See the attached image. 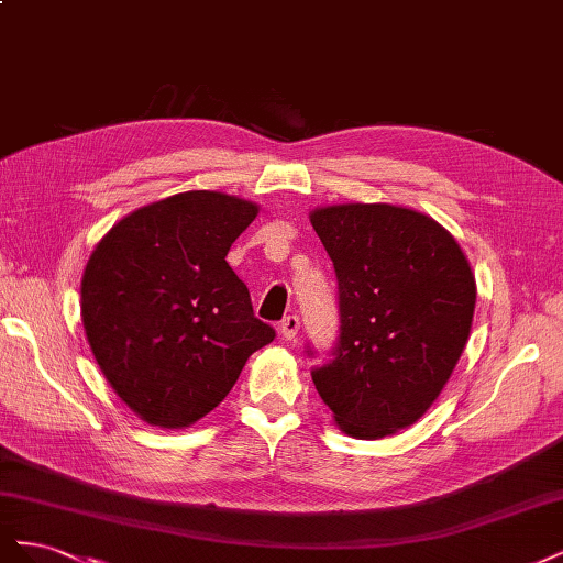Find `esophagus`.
Returning <instances> with one entry per match:
<instances>
[{"instance_id":"1","label":"esophagus","mask_w":563,"mask_h":563,"mask_svg":"<svg viewBox=\"0 0 563 563\" xmlns=\"http://www.w3.org/2000/svg\"><path fill=\"white\" fill-rule=\"evenodd\" d=\"M279 331H282V335H284L286 340H296V338H298V331H300V319H298L296 314H288V317L282 321Z\"/></svg>"}]
</instances>
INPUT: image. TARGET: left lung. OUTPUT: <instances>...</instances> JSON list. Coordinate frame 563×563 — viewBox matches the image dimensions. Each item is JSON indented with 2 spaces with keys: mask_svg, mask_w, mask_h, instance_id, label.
Returning a JSON list of instances; mask_svg holds the SVG:
<instances>
[{
  "mask_svg": "<svg viewBox=\"0 0 563 563\" xmlns=\"http://www.w3.org/2000/svg\"><path fill=\"white\" fill-rule=\"evenodd\" d=\"M338 277L340 338L312 380L340 430L383 439L422 418L463 354L476 302L470 261L434 218L395 203L310 213Z\"/></svg>",
  "mask_w": 563,
  "mask_h": 563,
  "instance_id": "obj_1",
  "label": "left lung"
}]
</instances>
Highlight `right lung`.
<instances>
[{"mask_svg":"<svg viewBox=\"0 0 563 563\" xmlns=\"http://www.w3.org/2000/svg\"><path fill=\"white\" fill-rule=\"evenodd\" d=\"M258 203L190 190L135 209L100 240L81 277V321L106 380L164 430L190 428L275 340L225 255Z\"/></svg>","mask_w":563,"mask_h":563,"instance_id":"right-lung-1","label":"right lung"}]
</instances>
